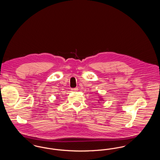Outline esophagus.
<instances>
[{"label":"esophagus","mask_w":160,"mask_h":160,"mask_svg":"<svg viewBox=\"0 0 160 160\" xmlns=\"http://www.w3.org/2000/svg\"><path fill=\"white\" fill-rule=\"evenodd\" d=\"M72 91H78V88H72V89H71Z\"/></svg>","instance_id":"34e87169"}]
</instances>
